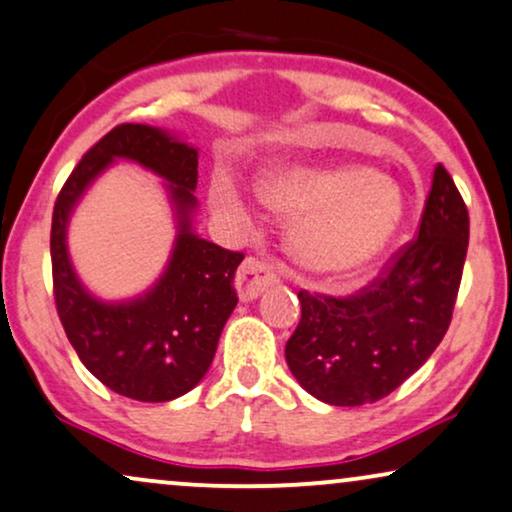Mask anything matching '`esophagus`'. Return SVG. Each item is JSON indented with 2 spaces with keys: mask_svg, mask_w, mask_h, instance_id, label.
I'll use <instances>...</instances> for the list:
<instances>
[{
  "mask_svg": "<svg viewBox=\"0 0 512 512\" xmlns=\"http://www.w3.org/2000/svg\"><path fill=\"white\" fill-rule=\"evenodd\" d=\"M278 281L276 269L269 262L260 260V257H245L236 274V288L241 300H252L262 293L264 288Z\"/></svg>",
  "mask_w": 512,
  "mask_h": 512,
  "instance_id": "obj_1",
  "label": "esophagus"
}]
</instances>
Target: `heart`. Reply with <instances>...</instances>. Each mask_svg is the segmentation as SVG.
<instances>
[{
  "mask_svg": "<svg viewBox=\"0 0 512 512\" xmlns=\"http://www.w3.org/2000/svg\"><path fill=\"white\" fill-rule=\"evenodd\" d=\"M269 205L293 212L290 243L321 271H352L371 262L404 219V196L392 179L364 165L278 167L260 179ZM212 205L241 217L243 198L229 179H215Z\"/></svg>",
  "mask_w": 512,
  "mask_h": 512,
  "instance_id": "obj_1",
  "label": "heart"
}]
</instances>
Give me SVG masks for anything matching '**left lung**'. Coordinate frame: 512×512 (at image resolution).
I'll list each match as a JSON object with an SVG mask.
<instances>
[{
	"mask_svg": "<svg viewBox=\"0 0 512 512\" xmlns=\"http://www.w3.org/2000/svg\"><path fill=\"white\" fill-rule=\"evenodd\" d=\"M470 217L444 165L435 167L418 231L352 295L300 290L286 361L304 390L333 406L387 397L449 331L468 255Z\"/></svg>",
	"mask_w": 512,
	"mask_h": 512,
	"instance_id": "obj_1",
	"label": "left lung"
}]
</instances>
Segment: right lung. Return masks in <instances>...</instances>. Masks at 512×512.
<instances>
[{
  "label": "right lung",
  "instance_id": "obj_1",
  "mask_svg": "<svg viewBox=\"0 0 512 512\" xmlns=\"http://www.w3.org/2000/svg\"><path fill=\"white\" fill-rule=\"evenodd\" d=\"M115 157L137 159L170 180L180 215L171 267L151 294L127 305L94 301L76 281L65 252L69 210L88 181ZM196 184V148L155 127L118 125L82 155L58 191L51 217L58 319L87 371L122 397L170 401L193 390L208 373L224 323L238 302L234 278L245 255L191 234Z\"/></svg>",
  "mask_w": 512,
  "mask_h": 512
}]
</instances>
